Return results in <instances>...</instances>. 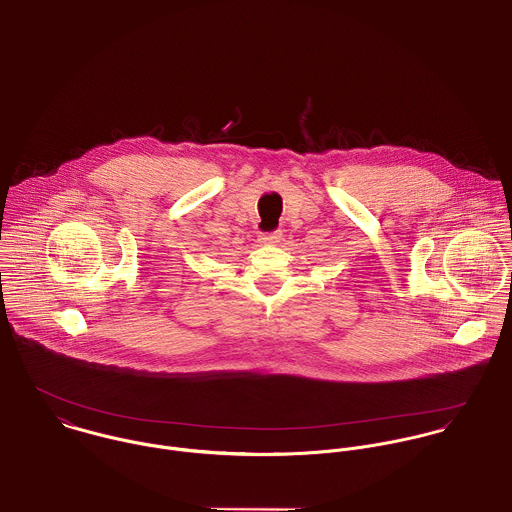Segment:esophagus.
Segmentation results:
<instances>
[{"label": "esophagus", "mask_w": 512, "mask_h": 512, "mask_svg": "<svg viewBox=\"0 0 512 512\" xmlns=\"http://www.w3.org/2000/svg\"><path fill=\"white\" fill-rule=\"evenodd\" d=\"M280 238H282V230H274V232L262 234V236H260V242H264V244H276V242H280Z\"/></svg>", "instance_id": "esophagus-1"}]
</instances>
